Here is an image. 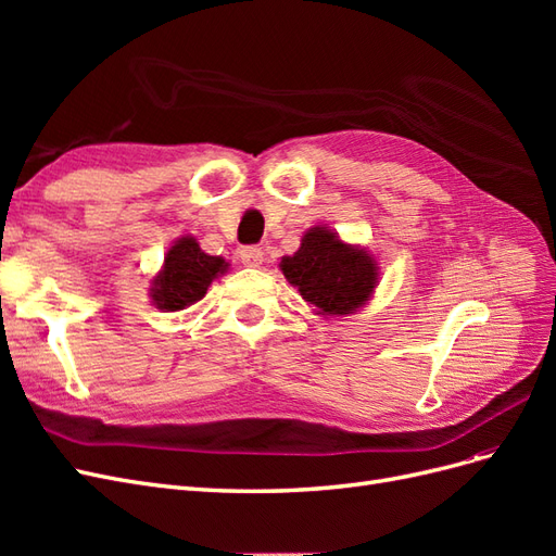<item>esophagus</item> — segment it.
Segmentation results:
<instances>
[{
	"label": "esophagus",
	"instance_id": "34e87169",
	"mask_svg": "<svg viewBox=\"0 0 556 556\" xmlns=\"http://www.w3.org/2000/svg\"><path fill=\"white\" fill-rule=\"evenodd\" d=\"M241 262H243L245 266H260V264L264 262L262 248H257V245H245V248L241 250Z\"/></svg>",
	"mask_w": 556,
	"mask_h": 556
}]
</instances>
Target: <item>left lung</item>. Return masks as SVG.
<instances>
[{
	"label": "left lung",
	"instance_id": "8db88e82",
	"mask_svg": "<svg viewBox=\"0 0 556 556\" xmlns=\"http://www.w3.org/2000/svg\"><path fill=\"white\" fill-rule=\"evenodd\" d=\"M280 268L306 301L327 315L357 311L376 288L378 266L366 250L345 245L327 227H313Z\"/></svg>",
	"mask_w": 556,
	"mask_h": 556
}]
</instances>
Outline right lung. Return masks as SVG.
Segmentation results:
<instances>
[{
    "label": "right lung",
    "instance_id": "obj_1",
    "mask_svg": "<svg viewBox=\"0 0 556 556\" xmlns=\"http://www.w3.org/2000/svg\"><path fill=\"white\" fill-rule=\"evenodd\" d=\"M223 257L206 255L192 237L176 241L164 257L162 274L153 280V301L160 311L176 313L204 299L217 274L227 271Z\"/></svg>",
    "mask_w": 556,
    "mask_h": 556
}]
</instances>
